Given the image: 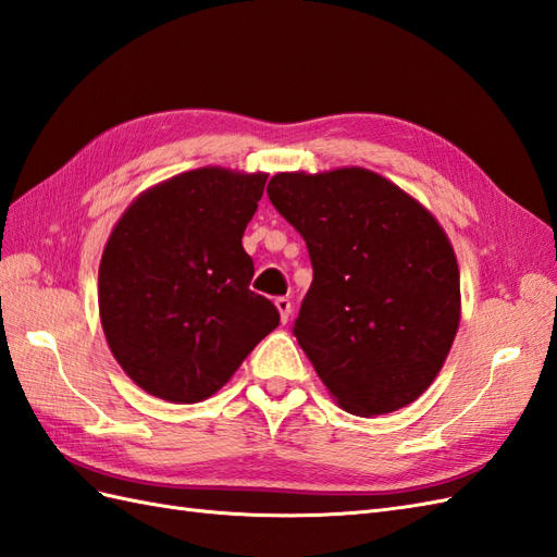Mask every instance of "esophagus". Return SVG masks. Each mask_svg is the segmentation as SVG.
I'll list each match as a JSON object with an SVG mask.
<instances>
[{"label":"esophagus","instance_id":"obj_1","mask_svg":"<svg viewBox=\"0 0 557 557\" xmlns=\"http://www.w3.org/2000/svg\"><path fill=\"white\" fill-rule=\"evenodd\" d=\"M275 306H277L282 324H287V320H289V315H292V301H289L287 296H280V298H275Z\"/></svg>","mask_w":557,"mask_h":557}]
</instances>
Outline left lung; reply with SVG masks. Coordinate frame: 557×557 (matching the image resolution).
Masks as SVG:
<instances>
[{"label":"left lung","instance_id":"1","mask_svg":"<svg viewBox=\"0 0 557 557\" xmlns=\"http://www.w3.org/2000/svg\"><path fill=\"white\" fill-rule=\"evenodd\" d=\"M268 197L308 245L294 336L341 409L388 414L440 374L461 320L459 263L435 216L362 166L282 171Z\"/></svg>","mask_w":557,"mask_h":557}]
</instances>
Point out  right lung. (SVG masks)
I'll use <instances>...</instances> for the list:
<instances>
[{
  "label": "right lung",
  "instance_id": "add662e5",
  "mask_svg": "<svg viewBox=\"0 0 557 557\" xmlns=\"http://www.w3.org/2000/svg\"><path fill=\"white\" fill-rule=\"evenodd\" d=\"M265 178L185 171L140 193L112 227L98 268L101 324L126 376L160 400H207L280 324L249 289L242 247Z\"/></svg>",
  "mask_w": 557,
  "mask_h": 557
}]
</instances>
